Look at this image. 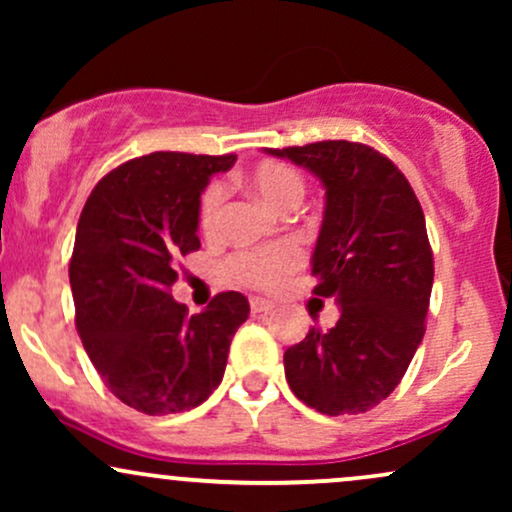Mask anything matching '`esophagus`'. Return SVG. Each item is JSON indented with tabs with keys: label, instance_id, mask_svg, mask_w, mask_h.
Masks as SVG:
<instances>
[{
	"label": "esophagus",
	"instance_id": "esophagus-1",
	"mask_svg": "<svg viewBox=\"0 0 512 512\" xmlns=\"http://www.w3.org/2000/svg\"><path fill=\"white\" fill-rule=\"evenodd\" d=\"M274 303L264 301V298H250V313L252 315H264V313H272Z\"/></svg>",
	"mask_w": 512,
	"mask_h": 512
}]
</instances>
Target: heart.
I'll use <instances>...</instances> for the list:
<instances>
[{
	"instance_id": "obj_1",
	"label": "heart",
	"mask_w": 512,
	"mask_h": 512,
	"mask_svg": "<svg viewBox=\"0 0 512 512\" xmlns=\"http://www.w3.org/2000/svg\"><path fill=\"white\" fill-rule=\"evenodd\" d=\"M248 185L262 202H267L279 214L296 209L305 195L303 175L289 163L279 161H264L252 168ZM223 199H226V190L219 182H211L199 199V226L207 236H214L219 231ZM301 260V248L284 240V243L267 245L260 250L236 252L233 257H228L226 276L233 284L245 286V289L272 291L301 267Z\"/></svg>"
}]
</instances>
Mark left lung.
<instances>
[{
    "label": "left lung",
    "mask_w": 512,
    "mask_h": 512,
    "mask_svg": "<svg viewBox=\"0 0 512 512\" xmlns=\"http://www.w3.org/2000/svg\"><path fill=\"white\" fill-rule=\"evenodd\" d=\"M267 151L325 187L313 293L339 305L332 330L313 327L286 349V380L320 414H361L390 397L424 339L433 286L424 211L402 170L373 146L330 139Z\"/></svg>",
    "instance_id": "1"
}]
</instances>
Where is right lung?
I'll list each match as a JSON object with an SVG mask.
<instances>
[{"mask_svg": "<svg viewBox=\"0 0 512 512\" xmlns=\"http://www.w3.org/2000/svg\"><path fill=\"white\" fill-rule=\"evenodd\" d=\"M233 161L180 151L132 158L93 187L76 226V330L110 392L149 416L199 407L219 387L233 334L250 315L238 291L219 293L197 315L170 296L178 260L199 250V197Z\"/></svg>", "mask_w": 512, "mask_h": 512, "instance_id": "add662e5", "label": "right lung"}]
</instances>
